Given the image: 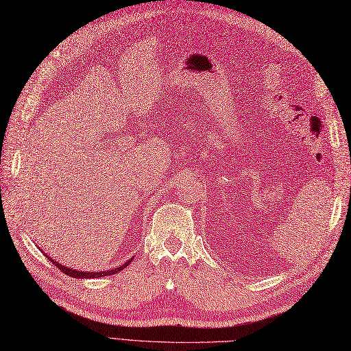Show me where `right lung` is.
<instances>
[{"label": "right lung", "mask_w": 351, "mask_h": 351, "mask_svg": "<svg viewBox=\"0 0 351 351\" xmlns=\"http://www.w3.org/2000/svg\"><path fill=\"white\" fill-rule=\"evenodd\" d=\"M45 256H47V254H45ZM47 258H48L52 263H54L58 269H61L62 272L67 274L69 277H73V278H99V277H107V275H114V274H117V272H120L121 269H124L125 267H129V263H130L132 259H133V258H130L124 265H120L119 268H114V269H107V271H101V272H97V271H95V272H86V271H76V269L67 268L66 265H61V263L56 262L54 259H51L49 256H47Z\"/></svg>", "instance_id": "add662e5"}]
</instances>
